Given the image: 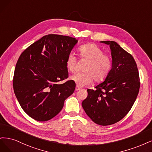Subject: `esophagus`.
I'll list each match as a JSON object with an SVG mask.
<instances>
[{
    "mask_svg": "<svg viewBox=\"0 0 152 152\" xmlns=\"http://www.w3.org/2000/svg\"><path fill=\"white\" fill-rule=\"evenodd\" d=\"M81 89V88L80 87V86H76V88H75V90L76 91H77V90H80Z\"/></svg>",
    "mask_w": 152,
    "mask_h": 152,
    "instance_id": "1",
    "label": "esophagus"
}]
</instances>
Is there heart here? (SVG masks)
<instances>
[{
    "label": "heart",
    "instance_id": "obj_1",
    "mask_svg": "<svg viewBox=\"0 0 152 152\" xmlns=\"http://www.w3.org/2000/svg\"><path fill=\"white\" fill-rule=\"evenodd\" d=\"M80 57L88 61L84 68V72L75 73L70 79L78 86H84L93 83L104 81L112 69V59L109 56L103 53L101 48L96 44L87 43L78 48ZM76 64V57L69 53L66 60V69L71 72H74Z\"/></svg>",
    "mask_w": 152,
    "mask_h": 152
}]
</instances>
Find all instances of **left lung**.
Here are the masks:
<instances>
[{
  "label": "left lung",
  "instance_id": "1",
  "mask_svg": "<svg viewBox=\"0 0 152 152\" xmlns=\"http://www.w3.org/2000/svg\"><path fill=\"white\" fill-rule=\"evenodd\" d=\"M111 50L112 69L105 81L88 89V96L82 107L95 123L108 126L126 115L138 96L140 81L133 57L114 41H102Z\"/></svg>",
  "mask_w": 152,
  "mask_h": 152
}]
</instances>
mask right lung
Wrapping results in <instances>:
<instances>
[{
  "label": "right lung",
  "mask_w": 152,
  "mask_h": 152,
  "mask_svg": "<svg viewBox=\"0 0 152 152\" xmlns=\"http://www.w3.org/2000/svg\"><path fill=\"white\" fill-rule=\"evenodd\" d=\"M77 42L75 38L50 34L31 44L19 56L13 77L14 91L23 110L33 119H52L74 92V81L58 82L68 77L66 60Z\"/></svg>",
  "instance_id": "right-lung-1"
}]
</instances>
